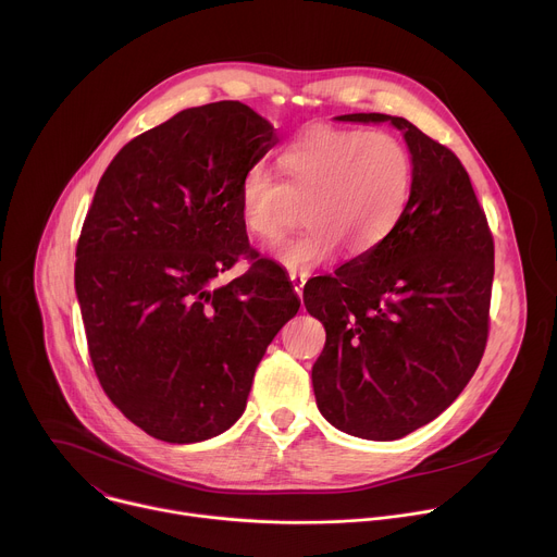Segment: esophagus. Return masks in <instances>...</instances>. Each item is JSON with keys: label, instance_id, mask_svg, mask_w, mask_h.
I'll use <instances>...</instances> for the list:
<instances>
[{"label": "esophagus", "instance_id": "1", "mask_svg": "<svg viewBox=\"0 0 557 557\" xmlns=\"http://www.w3.org/2000/svg\"><path fill=\"white\" fill-rule=\"evenodd\" d=\"M288 277H290V282H293L295 293L301 297V293H304V284H306V280H308V273H290Z\"/></svg>", "mask_w": 557, "mask_h": 557}]
</instances>
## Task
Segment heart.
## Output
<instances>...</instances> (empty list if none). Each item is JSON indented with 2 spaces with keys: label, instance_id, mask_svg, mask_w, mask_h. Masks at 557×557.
Listing matches in <instances>:
<instances>
[{
  "label": "heart",
  "instance_id": "1",
  "mask_svg": "<svg viewBox=\"0 0 557 557\" xmlns=\"http://www.w3.org/2000/svg\"><path fill=\"white\" fill-rule=\"evenodd\" d=\"M284 181L251 168L240 183V218L258 240H275L304 203L308 226L271 253L290 273H306L342 247L357 258L374 251L401 222L414 187V161L389 132L310 125L280 153Z\"/></svg>",
  "mask_w": 557,
  "mask_h": 557
}]
</instances>
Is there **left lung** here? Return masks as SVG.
I'll return each instance as SVG.
<instances>
[{"mask_svg":"<svg viewBox=\"0 0 557 557\" xmlns=\"http://www.w3.org/2000/svg\"><path fill=\"white\" fill-rule=\"evenodd\" d=\"M339 121L401 129L414 161L396 228L335 277L304 288L326 329L312 366L317 408L337 430L394 441L447 410L479 368L490 335L494 237L458 156L401 116Z\"/></svg>","mask_w":557,"mask_h":557,"instance_id":"left-lung-1","label":"left lung"}]
</instances>
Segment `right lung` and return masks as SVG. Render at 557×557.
<instances>
[{
    "label": "right lung",
    "mask_w": 557,
    "mask_h": 557,
    "mask_svg": "<svg viewBox=\"0 0 557 557\" xmlns=\"http://www.w3.org/2000/svg\"><path fill=\"white\" fill-rule=\"evenodd\" d=\"M275 143L249 106L207 103L132 138L99 181L76 245V297L103 392L153 438L228 430L299 310L240 218V183ZM240 257L250 271L215 287Z\"/></svg>",
    "instance_id": "1"
}]
</instances>
